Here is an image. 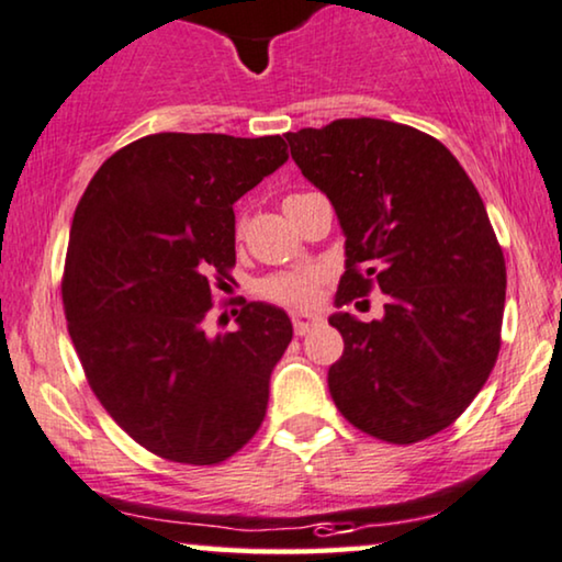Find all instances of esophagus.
I'll list each match as a JSON object with an SVG mask.
<instances>
[{
	"label": "esophagus",
	"instance_id": "obj_1",
	"mask_svg": "<svg viewBox=\"0 0 562 562\" xmlns=\"http://www.w3.org/2000/svg\"><path fill=\"white\" fill-rule=\"evenodd\" d=\"M324 324V318L318 316V313H295L293 316V328L297 336H305L311 331V328H316Z\"/></svg>",
	"mask_w": 562,
	"mask_h": 562
}]
</instances>
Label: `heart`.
<instances>
[{"mask_svg":"<svg viewBox=\"0 0 562 562\" xmlns=\"http://www.w3.org/2000/svg\"><path fill=\"white\" fill-rule=\"evenodd\" d=\"M321 282L324 277L316 269H290L261 280L259 295L285 308H313L321 297Z\"/></svg>","mask_w":562,"mask_h":562,"instance_id":"1","label":"heart"}]
</instances>
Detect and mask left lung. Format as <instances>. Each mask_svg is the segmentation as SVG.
Segmentation results:
<instances>
[{
    "label": "left lung",
    "instance_id": "8db88e82",
    "mask_svg": "<svg viewBox=\"0 0 562 562\" xmlns=\"http://www.w3.org/2000/svg\"><path fill=\"white\" fill-rule=\"evenodd\" d=\"M288 144L347 236L336 303L385 295L370 324L328 318L344 339L328 393L370 437L422 442L473 403L501 349L506 261L481 194L450 148L391 120L341 117Z\"/></svg>",
    "mask_w": 562,
    "mask_h": 562
}]
</instances>
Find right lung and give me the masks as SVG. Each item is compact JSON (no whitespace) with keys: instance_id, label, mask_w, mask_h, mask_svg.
<instances>
[{"instance_id":"1","label":"right lung","mask_w":562,"mask_h":562,"mask_svg":"<svg viewBox=\"0 0 562 562\" xmlns=\"http://www.w3.org/2000/svg\"><path fill=\"white\" fill-rule=\"evenodd\" d=\"M288 161L280 136L154 133L97 169L64 267L69 336L97 401L148 452L218 465L265 422L288 313L236 311L207 336L213 290L236 265L234 203Z\"/></svg>"}]
</instances>
